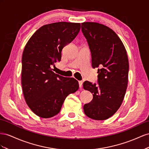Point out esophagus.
Instances as JSON below:
<instances>
[{
    "label": "esophagus",
    "mask_w": 149,
    "mask_h": 149,
    "mask_svg": "<svg viewBox=\"0 0 149 149\" xmlns=\"http://www.w3.org/2000/svg\"><path fill=\"white\" fill-rule=\"evenodd\" d=\"M82 84H83V82H82V81H79V87H80V88H82Z\"/></svg>",
    "instance_id": "34e87169"
}]
</instances>
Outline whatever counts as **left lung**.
<instances>
[{"label": "left lung", "mask_w": 149, "mask_h": 149, "mask_svg": "<svg viewBox=\"0 0 149 149\" xmlns=\"http://www.w3.org/2000/svg\"><path fill=\"white\" fill-rule=\"evenodd\" d=\"M82 31L90 49L92 66L98 68V85L85 81L83 87L93 93L84 113L93 120L110 118L119 109L128 84L129 60L120 38L113 30L97 22L82 23Z\"/></svg>", "instance_id": "8db88e82"}]
</instances>
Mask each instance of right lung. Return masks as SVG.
Wrapping results in <instances>:
<instances>
[{
  "mask_svg": "<svg viewBox=\"0 0 149 149\" xmlns=\"http://www.w3.org/2000/svg\"><path fill=\"white\" fill-rule=\"evenodd\" d=\"M80 29V23L44 25L25 46L21 73L23 93L29 108L40 117L58 113L67 95L79 89L77 80L55 74L52 67L61 61L62 49L75 39Z\"/></svg>",
  "mask_w": 149,
  "mask_h": 149,
  "instance_id": "right-lung-1",
  "label": "right lung"
}]
</instances>
